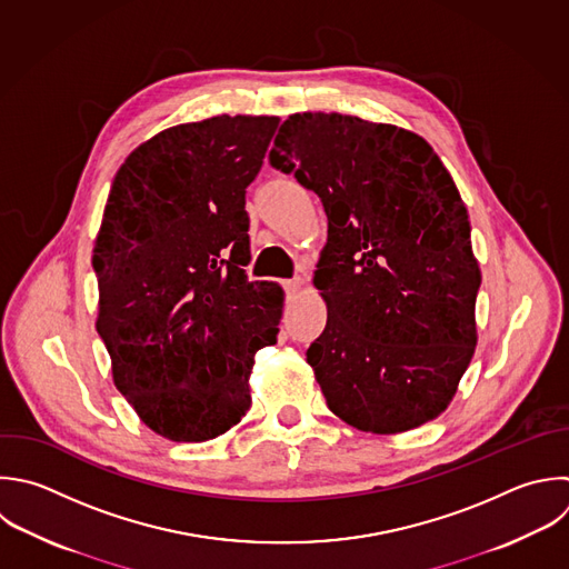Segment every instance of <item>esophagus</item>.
<instances>
[{
    "instance_id": "1",
    "label": "esophagus",
    "mask_w": 569,
    "mask_h": 569,
    "mask_svg": "<svg viewBox=\"0 0 569 569\" xmlns=\"http://www.w3.org/2000/svg\"><path fill=\"white\" fill-rule=\"evenodd\" d=\"M282 287L287 289V293H296L305 287V282L300 278H293V280H282Z\"/></svg>"
}]
</instances>
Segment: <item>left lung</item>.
Wrapping results in <instances>:
<instances>
[{
	"instance_id": "1",
	"label": "left lung",
	"mask_w": 569,
	"mask_h": 569,
	"mask_svg": "<svg viewBox=\"0 0 569 569\" xmlns=\"http://www.w3.org/2000/svg\"><path fill=\"white\" fill-rule=\"evenodd\" d=\"M269 158L329 218L313 284L331 316L307 351L327 407L371 433L438 418L478 342L480 267L449 171L413 131L342 113L289 116Z\"/></svg>"
}]
</instances>
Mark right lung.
Instances as JSON below:
<instances>
[{"instance_id": "obj_1", "label": "right lung", "mask_w": 569, "mask_h": 569, "mask_svg": "<svg viewBox=\"0 0 569 569\" xmlns=\"http://www.w3.org/2000/svg\"><path fill=\"white\" fill-rule=\"evenodd\" d=\"M276 116L164 129L116 173L93 247L98 333L113 382L173 442H204L251 407L256 351L273 345L284 291L249 282L247 187Z\"/></svg>"}]
</instances>
